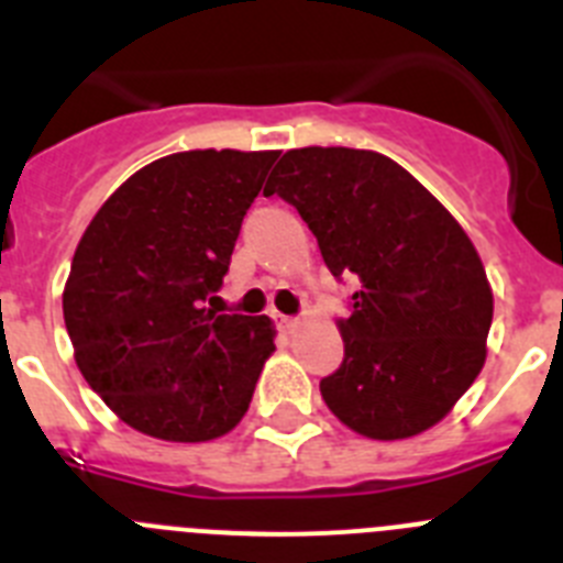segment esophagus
<instances>
[{"label": "esophagus", "mask_w": 563, "mask_h": 563, "mask_svg": "<svg viewBox=\"0 0 563 563\" xmlns=\"http://www.w3.org/2000/svg\"><path fill=\"white\" fill-rule=\"evenodd\" d=\"M276 324L282 327V330H292V327H296V318H292V316H282V312H276Z\"/></svg>", "instance_id": "obj_1"}]
</instances>
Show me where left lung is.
Returning <instances> with one entry per match:
<instances>
[{"label": "left lung", "instance_id": "left-lung-1", "mask_svg": "<svg viewBox=\"0 0 563 563\" xmlns=\"http://www.w3.org/2000/svg\"><path fill=\"white\" fill-rule=\"evenodd\" d=\"M316 233L335 278L343 361L321 380L332 415L372 440L431 429L476 380L494 292L467 233L395 161L366 148H292L273 186Z\"/></svg>", "mask_w": 563, "mask_h": 563}]
</instances>
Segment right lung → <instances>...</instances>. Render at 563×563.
<instances>
[{"label":"right lung","mask_w":563,"mask_h":563,"mask_svg":"<svg viewBox=\"0 0 563 563\" xmlns=\"http://www.w3.org/2000/svg\"><path fill=\"white\" fill-rule=\"evenodd\" d=\"M276 157L168 154L132 174L84 231L64 324L84 380L132 429L206 442L245 417L276 332L267 316L211 301Z\"/></svg>","instance_id":"add662e5"}]
</instances>
